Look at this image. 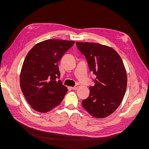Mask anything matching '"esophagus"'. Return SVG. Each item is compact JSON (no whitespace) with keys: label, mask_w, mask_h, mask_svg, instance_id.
<instances>
[{"label":"esophagus","mask_w":149,"mask_h":149,"mask_svg":"<svg viewBox=\"0 0 149 149\" xmlns=\"http://www.w3.org/2000/svg\"><path fill=\"white\" fill-rule=\"evenodd\" d=\"M72 88V90H76V89H77V88H78V86H75L74 87H72V88Z\"/></svg>","instance_id":"esophagus-1"}]
</instances>
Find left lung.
<instances>
[{"mask_svg":"<svg viewBox=\"0 0 149 149\" xmlns=\"http://www.w3.org/2000/svg\"><path fill=\"white\" fill-rule=\"evenodd\" d=\"M76 45L96 75L95 85L89 87L90 94L82 101V106L95 118H106L118 107L126 91L127 78L123 62L109 46L89 42H77Z\"/></svg>","mask_w":149,"mask_h":149,"instance_id":"left-lung-1","label":"left lung"}]
</instances>
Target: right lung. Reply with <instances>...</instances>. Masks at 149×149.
Returning <instances> with one entry per match:
<instances>
[{"instance_id":"obj_1","label":"right lung","mask_w":149,"mask_h":149,"mask_svg":"<svg viewBox=\"0 0 149 149\" xmlns=\"http://www.w3.org/2000/svg\"><path fill=\"white\" fill-rule=\"evenodd\" d=\"M74 41L49 39L36 44L25 58L20 75L22 91L29 104L41 113L59 105L68 89L62 84L58 61Z\"/></svg>"}]
</instances>
